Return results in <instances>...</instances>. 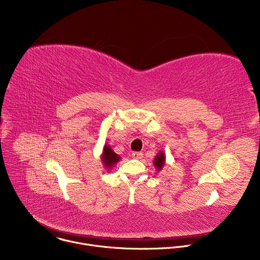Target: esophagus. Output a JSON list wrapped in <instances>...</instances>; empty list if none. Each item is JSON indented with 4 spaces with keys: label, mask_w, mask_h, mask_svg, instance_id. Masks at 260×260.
Masks as SVG:
<instances>
[{
    "label": "esophagus",
    "mask_w": 260,
    "mask_h": 260,
    "mask_svg": "<svg viewBox=\"0 0 260 260\" xmlns=\"http://www.w3.org/2000/svg\"><path fill=\"white\" fill-rule=\"evenodd\" d=\"M132 156L136 159H141L143 157V153L142 152H133Z\"/></svg>",
    "instance_id": "obj_1"
}]
</instances>
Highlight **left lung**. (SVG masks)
Returning <instances> with one entry per match:
<instances>
[{
    "mask_svg": "<svg viewBox=\"0 0 260 260\" xmlns=\"http://www.w3.org/2000/svg\"><path fill=\"white\" fill-rule=\"evenodd\" d=\"M166 164V156H165V153L162 151H160L154 158V161H153V165L155 167V169L157 171H160L162 169V167L165 166Z\"/></svg>",
    "mask_w": 260,
    "mask_h": 260,
    "instance_id": "left-lung-1",
    "label": "left lung"
}]
</instances>
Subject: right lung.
Returning a JSON list of instances; mask_svg holds the SVG:
<instances>
[{
  "mask_svg": "<svg viewBox=\"0 0 260 260\" xmlns=\"http://www.w3.org/2000/svg\"><path fill=\"white\" fill-rule=\"evenodd\" d=\"M120 159V156L118 154H116L111 147L108 145L104 146V150H103V154H102V161L103 165L109 170L111 168H113L115 164H117Z\"/></svg>",
  "mask_w": 260,
  "mask_h": 260,
  "instance_id": "1",
  "label": "right lung"
}]
</instances>
